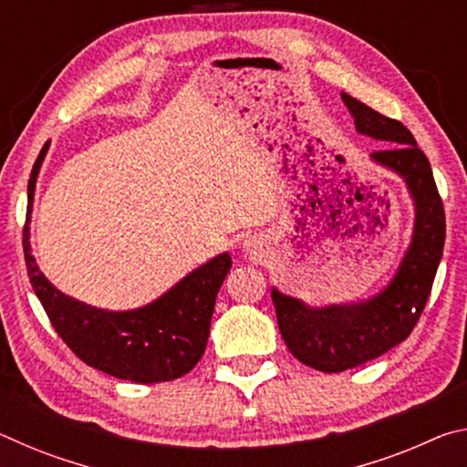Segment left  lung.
Segmentation results:
<instances>
[{"label": "left lung", "instance_id": "obj_1", "mask_svg": "<svg viewBox=\"0 0 467 467\" xmlns=\"http://www.w3.org/2000/svg\"><path fill=\"white\" fill-rule=\"evenodd\" d=\"M357 131L391 144L370 154L375 162L404 177L416 205L412 243L393 280L373 298L358 305L311 309L303 300L272 290L280 334L292 357L303 365L342 373L391 350L412 334L431 296L434 274L445 244V210L429 158L404 123L377 113L342 92Z\"/></svg>", "mask_w": 467, "mask_h": 467}]
</instances>
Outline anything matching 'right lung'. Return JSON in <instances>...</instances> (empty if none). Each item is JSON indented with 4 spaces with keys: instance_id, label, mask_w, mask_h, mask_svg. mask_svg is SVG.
Returning a JSON list of instances; mask_svg holds the SVG:
<instances>
[{
    "instance_id": "add662e5",
    "label": "right lung",
    "mask_w": 467,
    "mask_h": 467,
    "mask_svg": "<svg viewBox=\"0 0 467 467\" xmlns=\"http://www.w3.org/2000/svg\"><path fill=\"white\" fill-rule=\"evenodd\" d=\"M49 141L28 181V214L36 175ZM25 259L30 284L59 337L78 358L110 377L133 383H162L189 373L202 358L210 336L216 295L231 270L223 253L193 270L154 303L133 311H102L66 296L38 270L25 226Z\"/></svg>"
}]
</instances>
